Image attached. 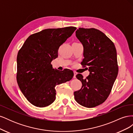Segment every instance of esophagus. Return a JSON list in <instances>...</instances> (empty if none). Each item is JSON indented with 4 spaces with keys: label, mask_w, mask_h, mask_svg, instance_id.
<instances>
[{
    "label": "esophagus",
    "mask_w": 133,
    "mask_h": 133,
    "mask_svg": "<svg viewBox=\"0 0 133 133\" xmlns=\"http://www.w3.org/2000/svg\"><path fill=\"white\" fill-rule=\"evenodd\" d=\"M76 74H77V73H76L75 71H74V76H73L74 78H76Z\"/></svg>",
    "instance_id": "obj_1"
}]
</instances>
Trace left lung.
Returning <instances> with one entry per match:
<instances>
[{
    "instance_id": "obj_1",
    "label": "left lung",
    "mask_w": 133,
    "mask_h": 133,
    "mask_svg": "<svg viewBox=\"0 0 133 133\" xmlns=\"http://www.w3.org/2000/svg\"><path fill=\"white\" fill-rule=\"evenodd\" d=\"M75 33L84 48L81 64L88 66L89 75L85 79L82 74L76 75L82 87L74 91V98L83 107H95L105 101L117 77L116 48L105 34L95 28H79Z\"/></svg>"
}]
</instances>
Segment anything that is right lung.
Masks as SVG:
<instances>
[{
  "label": "right lung",
  "mask_w": 133,
  "mask_h": 133,
  "mask_svg": "<svg viewBox=\"0 0 133 133\" xmlns=\"http://www.w3.org/2000/svg\"><path fill=\"white\" fill-rule=\"evenodd\" d=\"M76 27L46 29L30 35L17 55V80L22 93L31 104L40 108L53 103L55 87L69 81L73 71H60L51 62L58 57L59 46L73 34Z\"/></svg>",
  "instance_id": "obj_1"
}]
</instances>
